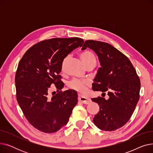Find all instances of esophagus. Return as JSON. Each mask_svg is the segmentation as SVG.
Here are the masks:
<instances>
[{"label":"esophagus","instance_id":"1","mask_svg":"<svg viewBox=\"0 0 153 153\" xmlns=\"http://www.w3.org/2000/svg\"><path fill=\"white\" fill-rule=\"evenodd\" d=\"M79 102H81L82 103L86 104V105L87 104H89L91 102L90 99L87 97H84V96H79Z\"/></svg>","mask_w":153,"mask_h":153}]
</instances>
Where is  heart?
<instances>
[{"mask_svg": "<svg viewBox=\"0 0 153 153\" xmlns=\"http://www.w3.org/2000/svg\"><path fill=\"white\" fill-rule=\"evenodd\" d=\"M79 56H80V57H81L82 62L85 64V66L87 64L91 62L95 61V57L94 54L89 51H82L80 53ZM68 58V56H66V57L64 58L63 59V60L62 61L61 69L62 70L64 69V65H65V63H66ZM88 84H89V82H88L87 81H85V80L74 79L69 82L68 85L72 89L77 91L79 92L84 93L87 90V86L88 85Z\"/></svg>", "mask_w": 153, "mask_h": 153, "instance_id": "obj_1", "label": "heart"}]
</instances>
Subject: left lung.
<instances>
[{
  "label": "left lung",
  "mask_w": 153,
  "mask_h": 153,
  "mask_svg": "<svg viewBox=\"0 0 153 153\" xmlns=\"http://www.w3.org/2000/svg\"><path fill=\"white\" fill-rule=\"evenodd\" d=\"M87 48L97 54L101 66L94 79L92 90L107 92L109 96L108 100L101 97L92 99L100 107L93 122L100 130H116L128 122L137 105L140 78L129 59L112 45L87 40L81 50Z\"/></svg>",
  "instance_id": "8db88e82"
}]
</instances>
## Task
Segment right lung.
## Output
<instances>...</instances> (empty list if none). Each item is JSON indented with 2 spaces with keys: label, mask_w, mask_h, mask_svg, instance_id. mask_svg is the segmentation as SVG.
<instances>
[{
  "label": "right lung",
  "mask_w": 153,
  "mask_h": 153,
  "mask_svg": "<svg viewBox=\"0 0 153 153\" xmlns=\"http://www.w3.org/2000/svg\"><path fill=\"white\" fill-rule=\"evenodd\" d=\"M83 43L77 37L44 40L29 48L20 61L15 79L17 100L29 123L37 130L52 133L68 123L78 95L74 90L59 91L64 85L59 75L61 63ZM53 83L59 92L51 96Z\"/></svg>",
  "instance_id": "add662e5"
}]
</instances>
